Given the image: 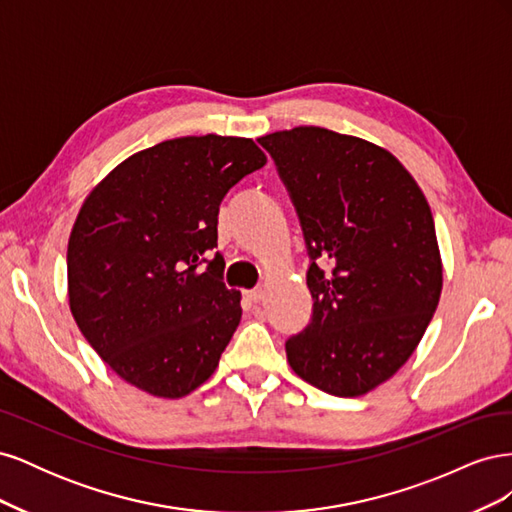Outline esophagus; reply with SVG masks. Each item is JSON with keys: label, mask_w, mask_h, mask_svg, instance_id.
I'll use <instances>...</instances> for the list:
<instances>
[{"label": "esophagus", "mask_w": 512, "mask_h": 512, "mask_svg": "<svg viewBox=\"0 0 512 512\" xmlns=\"http://www.w3.org/2000/svg\"><path fill=\"white\" fill-rule=\"evenodd\" d=\"M245 294H247V299H250V301H254V303H260L262 299H265V290H262V288H254V290H247Z\"/></svg>", "instance_id": "34e87169"}]
</instances>
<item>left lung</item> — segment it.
<instances>
[{
  "mask_svg": "<svg viewBox=\"0 0 512 512\" xmlns=\"http://www.w3.org/2000/svg\"><path fill=\"white\" fill-rule=\"evenodd\" d=\"M297 209L314 312L286 342L294 374L359 397L416 350L442 292L427 198L393 153L327 128L260 136Z\"/></svg>",
  "mask_w": 512,
  "mask_h": 512,
  "instance_id": "8db88e82",
  "label": "left lung"
}]
</instances>
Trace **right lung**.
Here are the masks:
<instances>
[{"label":"right lung","mask_w":512,"mask_h":512,"mask_svg":"<svg viewBox=\"0 0 512 512\" xmlns=\"http://www.w3.org/2000/svg\"><path fill=\"white\" fill-rule=\"evenodd\" d=\"M267 164L252 138L183 136L134 153L76 215L68 299L81 333L119 378L179 399L207 382L241 322L222 282L220 203Z\"/></svg>","instance_id":"1"}]
</instances>
